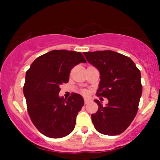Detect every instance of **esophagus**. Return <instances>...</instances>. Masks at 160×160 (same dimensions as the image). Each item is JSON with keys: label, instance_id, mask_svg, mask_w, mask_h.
Wrapping results in <instances>:
<instances>
[{"label": "esophagus", "instance_id": "esophagus-1", "mask_svg": "<svg viewBox=\"0 0 160 160\" xmlns=\"http://www.w3.org/2000/svg\"><path fill=\"white\" fill-rule=\"evenodd\" d=\"M89 102V99L88 98H84V104H87Z\"/></svg>", "mask_w": 160, "mask_h": 160}]
</instances>
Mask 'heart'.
Returning <instances> with one entry per match:
<instances>
[{
	"label": "heart",
	"mask_w": 160,
	"mask_h": 160,
	"mask_svg": "<svg viewBox=\"0 0 160 160\" xmlns=\"http://www.w3.org/2000/svg\"><path fill=\"white\" fill-rule=\"evenodd\" d=\"M80 92H81V94H82V95H87V91L84 90V89H82V90H81V91H80Z\"/></svg>",
	"instance_id": "1"
}]
</instances>
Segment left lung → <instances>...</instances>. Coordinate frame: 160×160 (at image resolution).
Here are the masks:
<instances>
[{
    "label": "left lung",
    "instance_id": "1",
    "mask_svg": "<svg viewBox=\"0 0 160 160\" xmlns=\"http://www.w3.org/2000/svg\"><path fill=\"white\" fill-rule=\"evenodd\" d=\"M83 55L100 72L97 96L108 99L105 107L95 100L98 110L92 114V123L103 135H120L132 123L138 110L142 93L140 71L131 58L111 50Z\"/></svg>",
    "mask_w": 160,
    "mask_h": 160
}]
</instances>
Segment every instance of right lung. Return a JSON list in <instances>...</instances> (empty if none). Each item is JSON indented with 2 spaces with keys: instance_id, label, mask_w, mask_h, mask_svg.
Returning <instances> with one entry per match:
<instances>
[{
  "instance_id": "right-lung-1",
  "label": "right lung",
  "mask_w": 160,
  "mask_h": 160,
  "mask_svg": "<svg viewBox=\"0 0 160 160\" xmlns=\"http://www.w3.org/2000/svg\"><path fill=\"white\" fill-rule=\"evenodd\" d=\"M86 61L80 52L52 50L37 58L27 71L23 93L31 120L38 131L51 138L67 136L84 104L82 97L71 93L58 96L60 85L67 83L71 69Z\"/></svg>"
}]
</instances>
